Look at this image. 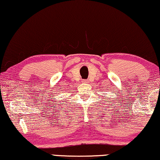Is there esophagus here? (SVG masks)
<instances>
[{"instance_id": "obj_1", "label": "esophagus", "mask_w": 160, "mask_h": 160, "mask_svg": "<svg viewBox=\"0 0 160 160\" xmlns=\"http://www.w3.org/2000/svg\"><path fill=\"white\" fill-rule=\"evenodd\" d=\"M82 82H84V83H88V81H87V80H83Z\"/></svg>"}]
</instances>
